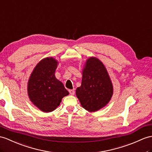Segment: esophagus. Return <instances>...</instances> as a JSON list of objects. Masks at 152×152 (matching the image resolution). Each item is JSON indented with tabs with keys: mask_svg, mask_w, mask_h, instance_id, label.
I'll use <instances>...</instances> for the list:
<instances>
[{
	"mask_svg": "<svg viewBox=\"0 0 152 152\" xmlns=\"http://www.w3.org/2000/svg\"><path fill=\"white\" fill-rule=\"evenodd\" d=\"M69 92L70 95H73L74 94H75V91H74V90H69Z\"/></svg>",
	"mask_w": 152,
	"mask_h": 152,
	"instance_id": "1",
	"label": "esophagus"
}]
</instances>
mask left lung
<instances>
[{
	"label": "left lung",
	"instance_id": "1",
	"mask_svg": "<svg viewBox=\"0 0 152 152\" xmlns=\"http://www.w3.org/2000/svg\"><path fill=\"white\" fill-rule=\"evenodd\" d=\"M81 86L76 89V95L83 108L95 112L104 108L113 94L112 80L104 64L95 57H89L82 72Z\"/></svg>",
	"mask_w": 152,
	"mask_h": 152
}]
</instances>
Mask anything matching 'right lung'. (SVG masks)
Returning a JSON list of instances; mask_svg holds the SVG:
<instances>
[{"instance_id": "1", "label": "right lung", "mask_w": 152, "mask_h": 152, "mask_svg": "<svg viewBox=\"0 0 152 152\" xmlns=\"http://www.w3.org/2000/svg\"><path fill=\"white\" fill-rule=\"evenodd\" d=\"M58 62L52 57L39 61L28 82L29 100L43 112H51L60 105L62 99L69 95L63 84L55 77Z\"/></svg>"}]
</instances>
